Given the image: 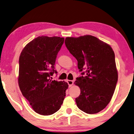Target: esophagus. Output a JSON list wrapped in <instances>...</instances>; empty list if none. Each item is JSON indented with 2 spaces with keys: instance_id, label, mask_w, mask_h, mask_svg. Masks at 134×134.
Here are the masks:
<instances>
[{
  "instance_id": "obj_1",
  "label": "esophagus",
  "mask_w": 134,
  "mask_h": 134,
  "mask_svg": "<svg viewBox=\"0 0 134 134\" xmlns=\"http://www.w3.org/2000/svg\"><path fill=\"white\" fill-rule=\"evenodd\" d=\"M67 83H68V84L69 86L71 87V86H72L73 84H74V81H72V80H67Z\"/></svg>"
}]
</instances>
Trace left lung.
Listing matches in <instances>:
<instances>
[{"mask_svg":"<svg viewBox=\"0 0 134 134\" xmlns=\"http://www.w3.org/2000/svg\"><path fill=\"white\" fill-rule=\"evenodd\" d=\"M65 43L78 62L79 71L85 70L75 82L80 89L75 98L77 107L85 113H98L110 102L118 81L113 49L90 35L66 37Z\"/></svg>","mask_w":134,"mask_h":134,"instance_id":"left-lung-1","label":"left lung"}]
</instances>
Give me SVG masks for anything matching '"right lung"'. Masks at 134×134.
<instances>
[{
  "label": "right lung",
  "instance_id": "right-lung-1",
  "mask_svg": "<svg viewBox=\"0 0 134 134\" xmlns=\"http://www.w3.org/2000/svg\"><path fill=\"white\" fill-rule=\"evenodd\" d=\"M64 38L39 36L28 43L19 57L18 82L22 95L35 112L53 114L60 108L68 85L53 80L57 54Z\"/></svg>",
  "mask_w": 134,
  "mask_h": 134
}]
</instances>
